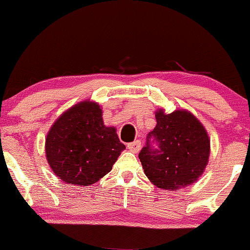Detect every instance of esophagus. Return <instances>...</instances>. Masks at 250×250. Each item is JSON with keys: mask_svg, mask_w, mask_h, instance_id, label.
Returning <instances> with one entry per match:
<instances>
[{"mask_svg": "<svg viewBox=\"0 0 250 250\" xmlns=\"http://www.w3.org/2000/svg\"><path fill=\"white\" fill-rule=\"evenodd\" d=\"M128 149L130 151H133V153H139L140 149H141V141H139V140H136V141L129 143L128 145Z\"/></svg>", "mask_w": 250, "mask_h": 250, "instance_id": "34e87169", "label": "esophagus"}]
</instances>
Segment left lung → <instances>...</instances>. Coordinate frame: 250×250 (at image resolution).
Wrapping results in <instances>:
<instances>
[{
	"mask_svg": "<svg viewBox=\"0 0 250 250\" xmlns=\"http://www.w3.org/2000/svg\"><path fill=\"white\" fill-rule=\"evenodd\" d=\"M156 127L148 135L139 159L146 176L156 187L180 190L193 185L203 174L209 161L210 140L203 125L186 109L166 114L155 113ZM153 137L158 142L154 149L148 145Z\"/></svg>",
	"mask_w": 250,
	"mask_h": 250,
	"instance_id": "obj_1",
	"label": "left lung"
}]
</instances>
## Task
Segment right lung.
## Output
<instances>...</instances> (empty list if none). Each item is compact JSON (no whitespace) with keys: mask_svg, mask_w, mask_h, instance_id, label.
<instances>
[{"mask_svg":"<svg viewBox=\"0 0 250 250\" xmlns=\"http://www.w3.org/2000/svg\"><path fill=\"white\" fill-rule=\"evenodd\" d=\"M125 146L103 123L99 103L85 100L65 110L48 131L45 157L63 182L90 186L113 168Z\"/></svg>","mask_w":250,"mask_h":250,"instance_id":"obj_1","label":"right lung"}]
</instances>
